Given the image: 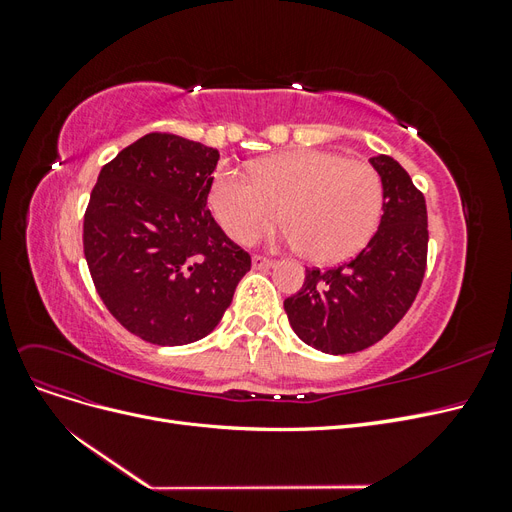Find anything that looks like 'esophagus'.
<instances>
[{
  "mask_svg": "<svg viewBox=\"0 0 512 512\" xmlns=\"http://www.w3.org/2000/svg\"><path fill=\"white\" fill-rule=\"evenodd\" d=\"M275 265V260L265 258V256H254L252 258V267L254 269H271Z\"/></svg>",
  "mask_w": 512,
  "mask_h": 512,
  "instance_id": "esophagus-1",
  "label": "esophagus"
}]
</instances>
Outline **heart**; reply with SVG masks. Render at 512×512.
<instances>
[{
  "instance_id": "b5f03b06",
  "label": "heart",
  "mask_w": 512,
  "mask_h": 512,
  "mask_svg": "<svg viewBox=\"0 0 512 512\" xmlns=\"http://www.w3.org/2000/svg\"><path fill=\"white\" fill-rule=\"evenodd\" d=\"M382 181L365 162L301 149L256 164L254 179L220 168L209 185V209L230 239L250 243L277 222L288 243L318 265L359 254L382 215Z\"/></svg>"
}]
</instances>
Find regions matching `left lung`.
Returning a JSON list of instances; mask_svg holds the SVG:
<instances>
[{"mask_svg": "<svg viewBox=\"0 0 512 512\" xmlns=\"http://www.w3.org/2000/svg\"><path fill=\"white\" fill-rule=\"evenodd\" d=\"M369 162L384 194L376 235L344 265L307 269L303 288L284 301L292 331L327 354H352L380 342L406 316L425 275V196L393 158Z\"/></svg>", "mask_w": 512, "mask_h": 512, "instance_id": "1", "label": "left lung"}]
</instances>
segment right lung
Segmentation results:
<instances>
[{"label":"right lung","instance_id":"right-lung-1","mask_svg":"<svg viewBox=\"0 0 512 512\" xmlns=\"http://www.w3.org/2000/svg\"><path fill=\"white\" fill-rule=\"evenodd\" d=\"M218 160V149L151 132L104 164L91 190V280L121 327L149 344L207 337L252 267L207 209Z\"/></svg>","mask_w":512,"mask_h":512}]
</instances>
